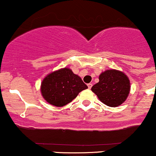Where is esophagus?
Returning a JSON list of instances; mask_svg holds the SVG:
<instances>
[{
  "label": "esophagus",
  "mask_w": 156,
  "mask_h": 156,
  "mask_svg": "<svg viewBox=\"0 0 156 156\" xmlns=\"http://www.w3.org/2000/svg\"><path fill=\"white\" fill-rule=\"evenodd\" d=\"M87 86H88V88L90 89L91 88V86H92V84H91V83H89V84H87Z\"/></svg>",
  "instance_id": "1"
}]
</instances>
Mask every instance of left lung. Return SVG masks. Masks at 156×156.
<instances>
[{
    "mask_svg": "<svg viewBox=\"0 0 156 156\" xmlns=\"http://www.w3.org/2000/svg\"><path fill=\"white\" fill-rule=\"evenodd\" d=\"M131 90L130 80L126 73L115 69L102 72L99 82L91 87V91L103 104L115 107L126 101Z\"/></svg>",
    "mask_w": 156,
    "mask_h": 156,
    "instance_id": "obj_1",
    "label": "left lung"
}]
</instances>
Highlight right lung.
<instances>
[{
	"label": "right lung",
	"mask_w": 156,
	"mask_h": 156,
	"mask_svg": "<svg viewBox=\"0 0 156 156\" xmlns=\"http://www.w3.org/2000/svg\"><path fill=\"white\" fill-rule=\"evenodd\" d=\"M88 89L78 75L68 67L49 73L43 80L41 91L46 102L55 107H64L71 102L79 93Z\"/></svg>",
	"instance_id": "1"
}]
</instances>
